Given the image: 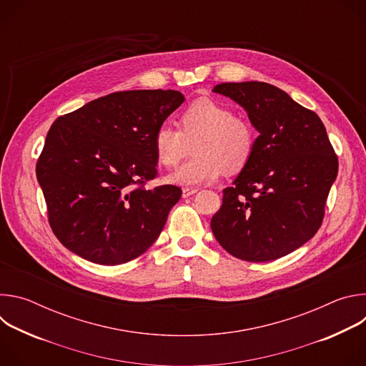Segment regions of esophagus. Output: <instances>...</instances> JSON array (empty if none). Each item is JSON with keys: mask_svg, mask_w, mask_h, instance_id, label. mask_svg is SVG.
<instances>
[{"mask_svg": "<svg viewBox=\"0 0 366 366\" xmlns=\"http://www.w3.org/2000/svg\"><path fill=\"white\" fill-rule=\"evenodd\" d=\"M197 192H198L197 188H184V189H182V197H184V198H188V197H191V195H194V194H197Z\"/></svg>", "mask_w": 366, "mask_h": 366, "instance_id": "esophagus-1", "label": "esophagus"}]
</instances>
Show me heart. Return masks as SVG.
<instances>
[{
	"mask_svg": "<svg viewBox=\"0 0 366 366\" xmlns=\"http://www.w3.org/2000/svg\"><path fill=\"white\" fill-rule=\"evenodd\" d=\"M177 129L161 124L153 134L156 161L165 168L175 167L192 143L194 158L182 164L168 182L182 187L210 184L222 171L236 174L250 161L254 149L253 127L223 104L210 98H199L187 107Z\"/></svg>",
	"mask_w": 366,
	"mask_h": 366,
	"instance_id": "b5f03b06",
	"label": "heart"
}]
</instances>
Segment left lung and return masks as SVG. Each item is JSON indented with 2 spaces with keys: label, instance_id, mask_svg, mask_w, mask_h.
Segmentation results:
<instances>
[{
  "label": "left lung",
  "instance_id": "obj_1",
  "mask_svg": "<svg viewBox=\"0 0 366 366\" xmlns=\"http://www.w3.org/2000/svg\"><path fill=\"white\" fill-rule=\"evenodd\" d=\"M242 106L259 132L250 161L212 219L217 242L234 257L268 262L317 233L337 156L320 117L267 82H224L213 88Z\"/></svg>",
  "mask_w": 366,
  "mask_h": 366
}]
</instances>
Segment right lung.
<instances>
[{"label": "right lung", "mask_w": 366, "mask_h": 366, "mask_svg": "<svg viewBox=\"0 0 366 366\" xmlns=\"http://www.w3.org/2000/svg\"><path fill=\"white\" fill-rule=\"evenodd\" d=\"M174 89L113 92L51 124L36 165L49 224L75 254L120 265L159 237L181 188L158 175L153 134L184 102Z\"/></svg>", "instance_id": "obj_1"}]
</instances>
